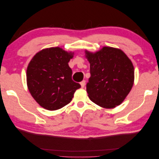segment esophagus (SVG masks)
Wrapping results in <instances>:
<instances>
[{"label": "esophagus", "instance_id": "esophagus-1", "mask_svg": "<svg viewBox=\"0 0 159 159\" xmlns=\"http://www.w3.org/2000/svg\"><path fill=\"white\" fill-rule=\"evenodd\" d=\"M85 84H86V81H85V80H83V81H82L81 82H80V84H81V87H82V88L84 87Z\"/></svg>", "mask_w": 159, "mask_h": 159}]
</instances>
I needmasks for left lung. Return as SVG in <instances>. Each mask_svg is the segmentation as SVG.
<instances>
[{
    "label": "left lung",
    "mask_w": 159,
    "mask_h": 159,
    "mask_svg": "<svg viewBox=\"0 0 159 159\" xmlns=\"http://www.w3.org/2000/svg\"><path fill=\"white\" fill-rule=\"evenodd\" d=\"M90 63L88 96L101 107L113 108L124 101L134 82V67L124 52L103 47L95 53L86 51Z\"/></svg>",
    "instance_id": "left-lung-1"
}]
</instances>
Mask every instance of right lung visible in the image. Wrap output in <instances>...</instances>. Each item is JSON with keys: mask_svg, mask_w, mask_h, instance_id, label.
<instances>
[{"mask_svg": "<svg viewBox=\"0 0 159 159\" xmlns=\"http://www.w3.org/2000/svg\"><path fill=\"white\" fill-rule=\"evenodd\" d=\"M72 54L58 47L43 49L29 64V91L36 102L47 110H58L67 105L75 91L81 87L72 80V71L68 62Z\"/></svg>", "mask_w": 159, "mask_h": 159, "instance_id": "obj_1", "label": "right lung"}]
</instances>
